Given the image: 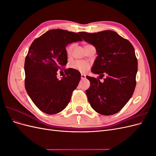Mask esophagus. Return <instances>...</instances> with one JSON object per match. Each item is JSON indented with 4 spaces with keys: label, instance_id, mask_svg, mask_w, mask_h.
<instances>
[{
    "label": "esophagus",
    "instance_id": "34e87169",
    "mask_svg": "<svg viewBox=\"0 0 156 156\" xmlns=\"http://www.w3.org/2000/svg\"><path fill=\"white\" fill-rule=\"evenodd\" d=\"M81 79H82V80H83V79H86V75H84V74H81Z\"/></svg>",
    "mask_w": 156,
    "mask_h": 156
}]
</instances>
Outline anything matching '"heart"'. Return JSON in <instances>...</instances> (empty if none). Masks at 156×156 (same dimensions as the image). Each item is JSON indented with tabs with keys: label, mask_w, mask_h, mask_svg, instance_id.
<instances>
[{
	"label": "heart",
	"mask_w": 156,
	"mask_h": 156,
	"mask_svg": "<svg viewBox=\"0 0 156 156\" xmlns=\"http://www.w3.org/2000/svg\"><path fill=\"white\" fill-rule=\"evenodd\" d=\"M73 48V45H71L69 47H68L66 49V53L67 55L69 56L72 53V51ZM72 68L79 71L80 72H84L89 68L90 65L88 62H84V61H75V62H73L71 65Z\"/></svg>",
	"instance_id": "obj_1"
}]
</instances>
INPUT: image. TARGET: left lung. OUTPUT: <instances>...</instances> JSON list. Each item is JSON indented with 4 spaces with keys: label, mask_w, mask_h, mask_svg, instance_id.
I'll use <instances>...</instances> for the list:
<instances>
[{
    "label": "left lung",
    "mask_w": 156,
    "mask_h": 156,
    "mask_svg": "<svg viewBox=\"0 0 156 156\" xmlns=\"http://www.w3.org/2000/svg\"><path fill=\"white\" fill-rule=\"evenodd\" d=\"M79 34L96 49L98 56L91 72L100 75V79L106 75L102 83L86 77L90 83L86 90L88 102L101 115H114L125 106L135 90L138 63L133 46L112 30Z\"/></svg>",
    "instance_id": "1"
}]
</instances>
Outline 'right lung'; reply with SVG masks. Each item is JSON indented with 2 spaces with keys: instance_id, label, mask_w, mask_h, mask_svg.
<instances>
[{
  "instance_id": "right-lung-1",
  "label": "right lung",
  "mask_w": 156,
  "mask_h": 156,
  "mask_svg": "<svg viewBox=\"0 0 156 156\" xmlns=\"http://www.w3.org/2000/svg\"><path fill=\"white\" fill-rule=\"evenodd\" d=\"M78 33L62 29L48 30L32 42L25 61V89L40 111L53 115L64 110L81 79L79 71L62 69L68 62L66 48L82 41ZM64 70L60 80L57 71Z\"/></svg>"
}]
</instances>
